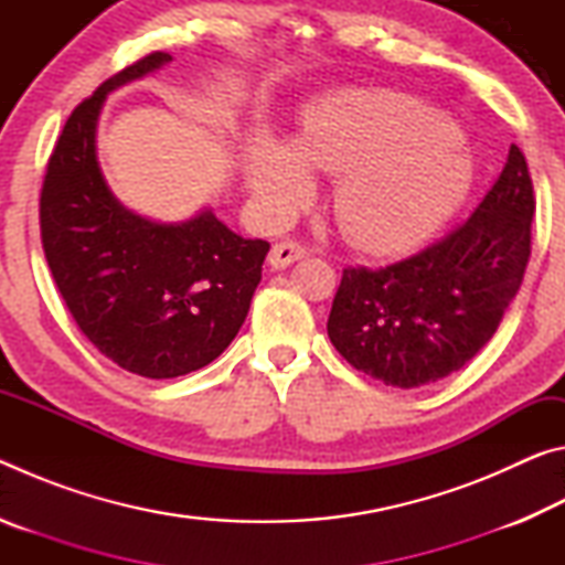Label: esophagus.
<instances>
[{"label":"esophagus","mask_w":565,"mask_h":565,"mask_svg":"<svg viewBox=\"0 0 565 565\" xmlns=\"http://www.w3.org/2000/svg\"><path fill=\"white\" fill-rule=\"evenodd\" d=\"M303 256H306V246L296 244V242H279L271 248L269 264H271V269H286V266H291L294 262L303 259Z\"/></svg>","instance_id":"obj_1"}]
</instances>
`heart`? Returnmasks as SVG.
Listing matches in <instances>:
<instances>
[{"label":"heart","instance_id":"b5f03b06","mask_svg":"<svg viewBox=\"0 0 565 565\" xmlns=\"http://www.w3.org/2000/svg\"><path fill=\"white\" fill-rule=\"evenodd\" d=\"M311 171L337 177L333 218L369 254H401L441 226L471 181L444 114L388 89H347L306 109L294 141L259 131L244 149V177L274 224L311 202Z\"/></svg>","mask_w":565,"mask_h":565}]
</instances>
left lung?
I'll list each match as a JSON object with an SVG mask.
<instances>
[{"instance_id": "left-lung-1", "label": "left lung", "mask_w": 565, "mask_h": 565, "mask_svg": "<svg viewBox=\"0 0 565 565\" xmlns=\"http://www.w3.org/2000/svg\"><path fill=\"white\" fill-rule=\"evenodd\" d=\"M533 184L511 145L501 177L461 226L404 262L343 269L329 339L353 369L416 388L463 369L499 329L531 256Z\"/></svg>"}]
</instances>
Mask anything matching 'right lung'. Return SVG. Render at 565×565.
I'll return each mask as SVG.
<instances>
[{"instance_id":"obj_1","label":"right lung","mask_w":565,"mask_h":565,"mask_svg":"<svg viewBox=\"0 0 565 565\" xmlns=\"http://www.w3.org/2000/svg\"><path fill=\"white\" fill-rule=\"evenodd\" d=\"M167 62V52L147 54L72 111L40 199L44 256L76 327L104 356L145 379H177L212 363L242 329L269 254V242L234 234L212 209L159 224L107 186L97 159L104 99Z\"/></svg>"}]
</instances>
